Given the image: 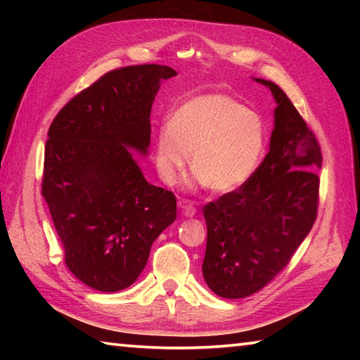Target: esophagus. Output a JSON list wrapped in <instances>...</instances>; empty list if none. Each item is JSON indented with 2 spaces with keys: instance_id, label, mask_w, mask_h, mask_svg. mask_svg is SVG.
<instances>
[{
  "instance_id": "34e87169",
  "label": "esophagus",
  "mask_w": 360,
  "mask_h": 360,
  "mask_svg": "<svg viewBox=\"0 0 360 360\" xmlns=\"http://www.w3.org/2000/svg\"><path fill=\"white\" fill-rule=\"evenodd\" d=\"M181 210H182V216H186V217H193L195 212H197L195 206L191 205V203H187V202L181 203Z\"/></svg>"
}]
</instances>
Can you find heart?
<instances>
[{
    "mask_svg": "<svg viewBox=\"0 0 360 360\" xmlns=\"http://www.w3.org/2000/svg\"><path fill=\"white\" fill-rule=\"evenodd\" d=\"M266 146L260 115L224 94L200 95L176 109L155 141V167L168 186L178 182L192 154L195 178L230 192L252 178Z\"/></svg>",
    "mask_w": 360,
    "mask_h": 360,
    "instance_id": "heart-1",
    "label": "heart"
}]
</instances>
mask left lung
Returning <instances> with one entry per match:
<instances>
[{"label":"left lung","instance_id":"8db88e82","mask_svg":"<svg viewBox=\"0 0 360 360\" xmlns=\"http://www.w3.org/2000/svg\"><path fill=\"white\" fill-rule=\"evenodd\" d=\"M278 103L270 150L252 178L205 205L203 276L224 298L255 294L283 271L318 216L322 150L318 138L271 81Z\"/></svg>","mask_w":360,"mask_h":360}]
</instances>
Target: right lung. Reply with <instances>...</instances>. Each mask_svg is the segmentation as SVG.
I'll return each mask as SVG.
<instances>
[{"instance_id":"right-lung-1","label":"right lung","mask_w":360,"mask_h":360,"mask_svg":"<svg viewBox=\"0 0 360 360\" xmlns=\"http://www.w3.org/2000/svg\"><path fill=\"white\" fill-rule=\"evenodd\" d=\"M163 65L103 75L60 109L49 127L41 193L79 281L101 292L129 288L152 243L176 219L173 192L144 179L130 148L146 154L150 108Z\"/></svg>"}]
</instances>
